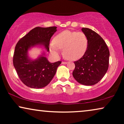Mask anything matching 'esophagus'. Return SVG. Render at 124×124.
I'll return each mask as SVG.
<instances>
[{
    "instance_id": "1",
    "label": "esophagus",
    "mask_w": 124,
    "mask_h": 124,
    "mask_svg": "<svg viewBox=\"0 0 124 124\" xmlns=\"http://www.w3.org/2000/svg\"><path fill=\"white\" fill-rule=\"evenodd\" d=\"M62 64H67V62H62Z\"/></svg>"
}]
</instances>
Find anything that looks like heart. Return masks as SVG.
Returning <instances> with one entry per match:
<instances>
[{
	"label": "heart",
	"instance_id": "1",
	"mask_svg": "<svg viewBox=\"0 0 124 124\" xmlns=\"http://www.w3.org/2000/svg\"><path fill=\"white\" fill-rule=\"evenodd\" d=\"M88 38L83 32L65 30L55 37L50 48L55 55L62 48L64 55L71 60H76L82 56L88 47Z\"/></svg>",
	"mask_w": 124,
	"mask_h": 124
}]
</instances>
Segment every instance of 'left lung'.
<instances>
[{
	"mask_svg": "<svg viewBox=\"0 0 124 124\" xmlns=\"http://www.w3.org/2000/svg\"><path fill=\"white\" fill-rule=\"evenodd\" d=\"M82 31L88 38V47L83 56L74 62L73 76L79 84L94 85L108 70L109 51L106 42L95 31L86 28H82Z\"/></svg>",
	"mask_w": 124,
	"mask_h": 124,
	"instance_id": "left-lung-1",
	"label": "left lung"
}]
</instances>
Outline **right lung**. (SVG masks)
Returning <instances> with one entry per match:
<instances>
[{
	"label": "right lung",
	"instance_id": "1",
	"mask_svg": "<svg viewBox=\"0 0 124 124\" xmlns=\"http://www.w3.org/2000/svg\"><path fill=\"white\" fill-rule=\"evenodd\" d=\"M56 26L36 27L16 44L13 57V66L20 79L28 87L40 89L46 86L62 63L60 61L51 63L43 55L34 60L28 56L29 49L37 45L44 46L48 52L50 39L56 31Z\"/></svg>",
	"mask_w": 124,
	"mask_h": 124
}]
</instances>
